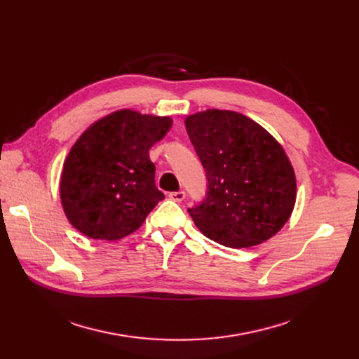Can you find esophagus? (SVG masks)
I'll use <instances>...</instances> for the list:
<instances>
[{
	"label": "esophagus",
	"mask_w": 359,
	"mask_h": 359,
	"mask_svg": "<svg viewBox=\"0 0 359 359\" xmlns=\"http://www.w3.org/2000/svg\"><path fill=\"white\" fill-rule=\"evenodd\" d=\"M184 196H186V194H184L183 191H179V192H170V194H168V198L172 199V201H175V202H182V201L184 199Z\"/></svg>",
	"instance_id": "1"
}]
</instances>
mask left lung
<instances>
[{"instance_id": "1", "label": "left lung", "mask_w": 359, "mask_h": 359, "mask_svg": "<svg viewBox=\"0 0 359 359\" xmlns=\"http://www.w3.org/2000/svg\"><path fill=\"white\" fill-rule=\"evenodd\" d=\"M184 125L208 180L205 199L187 210L201 233L233 249L275 236L297 198L284 148L265 128L233 110L198 111Z\"/></svg>"}]
</instances>
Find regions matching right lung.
Segmentation results:
<instances>
[{
	"instance_id": "add662e5",
	"label": "right lung",
	"mask_w": 359,
	"mask_h": 359,
	"mask_svg": "<svg viewBox=\"0 0 359 359\" xmlns=\"http://www.w3.org/2000/svg\"><path fill=\"white\" fill-rule=\"evenodd\" d=\"M172 128V118L129 109L94 122L65 158L60 195L74 229L94 240L137 231L164 199L156 186L149 148Z\"/></svg>"
}]
</instances>
